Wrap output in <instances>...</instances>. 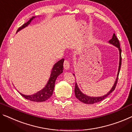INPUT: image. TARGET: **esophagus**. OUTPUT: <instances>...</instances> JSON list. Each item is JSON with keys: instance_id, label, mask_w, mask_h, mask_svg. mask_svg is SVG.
<instances>
[{"instance_id": "1", "label": "esophagus", "mask_w": 132, "mask_h": 132, "mask_svg": "<svg viewBox=\"0 0 132 132\" xmlns=\"http://www.w3.org/2000/svg\"><path fill=\"white\" fill-rule=\"evenodd\" d=\"M63 66H64V68L66 70H68L69 69L70 67V63L68 60H65L64 61V63H63Z\"/></svg>"}]
</instances>
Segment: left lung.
<instances>
[{
	"mask_svg": "<svg viewBox=\"0 0 132 132\" xmlns=\"http://www.w3.org/2000/svg\"><path fill=\"white\" fill-rule=\"evenodd\" d=\"M109 42L110 43V44L114 45V46L117 47L119 48V54H120V61H119V70H118V73H117V78L116 79V81L114 82V84L113 86V87L111 89V90L108 92V93L106 94L105 95L102 96V97H89V96H88L82 93V92L80 91L79 88H78L77 83L76 82L75 84V97L76 98L79 100L80 101L82 102L83 103L85 104H92L96 103H98V102L102 101L105 99V98H107V97L109 95H110V94L113 92L114 90L115 89L117 83V80H118V77H119V74L120 72V67H121V49L120 48V43L119 41L118 40V38H117L116 35H115V34H114L113 35V37L110 40ZM73 75H75L73 74Z\"/></svg>",
	"mask_w": 132,
	"mask_h": 132,
	"instance_id": "1",
	"label": "left lung"
}]
</instances>
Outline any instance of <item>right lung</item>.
<instances>
[{
    "instance_id": "1",
    "label": "right lung",
    "mask_w": 132,
    "mask_h": 132,
    "mask_svg": "<svg viewBox=\"0 0 132 132\" xmlns=\"http://www.w3.org/2000/svg\"><path fill=\"white\" fill-rule=\"evenodd\" d=\"M35 16H32V18L29 19L28 22L25 23L21 27H19L18 29L17 32H18L21 29L24 28L25 27L28 26L29 23H31V21H32V19L35 18ZM63 62L64 59H62L58 61L56 63H55L53 68L52 69V72H51L50 77L49 78L48 81L46 84V86L43 89H41V91L31 95H25L19 92L21 95L25 98H26V99L29 100V101L34 102H43L46 101L48 98H50L52 97L53 92L54 91L55 82H56V79L57 78V76L63 72Z\"/></svg>"
}]
</instances>
